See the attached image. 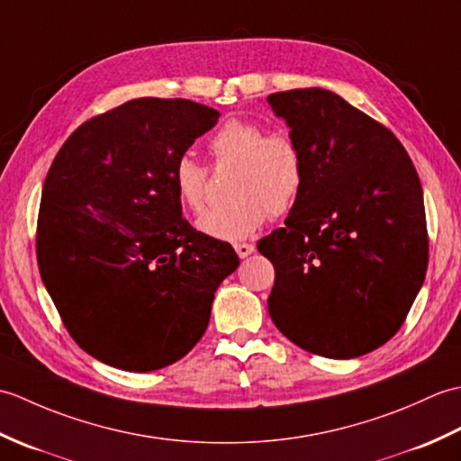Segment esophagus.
<instances>
[{
	"label": "esophagus",
	"instance_id": "esophagus-1",
	"mask_svg": "<svg viewBox=\"0 0 461 461\" xmlns=\"http://www.w3.org/2000/svg\"><path fill=\"white\" fill-rule=\"evenodd\" d=\"M233 248H236V251H238V256H240L241 259H246L248 256H251V253H253V249H256V248H253V246H251V243H236V246H233Z\"/></svg>",
	"mask_w": 461,
	"mask_h": 461
}]
</instances>
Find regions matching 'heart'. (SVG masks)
Returning a JSON list of instances; mask_svg holds the SVG:
<instances>
[{"label": "heart", "mask_w": 461, "mask_h": 461, "mask_svg": "<svg viewBox=\"0 0 461 461\" xmlns=\"http://www.w3.org/2000/svg\"><path fill=\"white\" fill-rule=\"evenodd\" d=\"M210 150L218 168H238L231 182V205L212 210L198 221L205 236L225 241L249 238L271 215L295 208L307 182L305 154L289 131H269L251 121L233 119L212 136ZM210 172L190 154L174 164L176 198L192 213L208 202Z\"/></svg>", "instance_id": "heart-1"}]
</instances>
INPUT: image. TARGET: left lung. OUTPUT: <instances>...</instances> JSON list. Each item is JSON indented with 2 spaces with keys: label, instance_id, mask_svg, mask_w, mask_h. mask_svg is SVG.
<instances>
[{
  "label": "left lung",
  "instance_id": "1",
  "mask_svg": "<svg viewBox=\"0 0 461 461\" xmlns=\"http://www.w3.org/2000/svg\"><path fill=\"white\" fill-rule=\"evenodd\" d=\"M305 154L307 182L285 228L259 240L276 267L267 299L297 347L355 358L393 339L428 267L424 194L384 124L325 89L267 96Z\"/></svg>",
  "mask_w": 461,
  "mask_h": 461
}]
</instances>
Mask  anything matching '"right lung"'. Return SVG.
<instances>
[{"label": "right lung", "instance_id": "right-lung-1", "mask_svg": "<svg viewBox=\"0 0 461 461\" xmlns=\"http://www.w3.org/2000/svg\"><path fill=\"white\" fill-rule=\"evenodd\" d=\"M218 119L194 101L134 99L83 122L47 172L39 273L68 335L104 365L150 372L188 355L240 266L230 243L182 218L172 184Z\"/></svg>", "mask_w": 461, "mask_h": 461}]
</instances>
